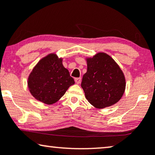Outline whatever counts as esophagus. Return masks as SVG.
Wrapping results in <instances>:
<instances>
[{"label": "esophagus", "mask_w": 155, "mask_h": 155, "mask_svg": "<svg viewBox=\"0 0 155 155\" xmlns=\"http://www.w3.org/2000/svg\"><path fill=\"white\" fill-rule=\"evenodd\" d=\"M81 78H77L75 79V81L77 84H80V82H81Z\"/></svg>", "instance_id": "esophagus-1"}]
</instances>
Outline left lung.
<instances>
[{
    "label": "left lung",
    "instance_id": "1",
    "mask_svg": "<svg viewBox=\"0 0 155 155\" xmlns=\"http://www.w3.org/2000/svg\"><path fill=\"white\" fill-rule=\"evenodd\" d=\"M86 61L87 71L81 83L86 99L97 109L115 104L126 90V79L119 65L103 52Z\"/></svg>",
    "mask_w": 155,
    "mask_h": 155
}]
</instances>
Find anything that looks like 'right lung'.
<instances>
[{"label": "right lung", "instance_id": "obj_1", "mask_svg": "<svg viewBox=\"0 0 155 155\" xmlns=\"http://www.w3.org/2000/svg\"><path fill=\"white\" fill-rule=\"evenodd\" d=\"M75 84L63 58L54 53L42 58L29 74L27 85L31 94L46 104H53L62 97L70 86Z\"/></svg>", "mask_w": 155, "mask_h": 155}]
</instances>
